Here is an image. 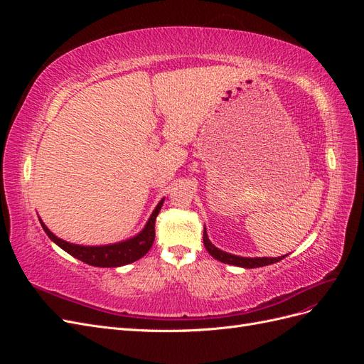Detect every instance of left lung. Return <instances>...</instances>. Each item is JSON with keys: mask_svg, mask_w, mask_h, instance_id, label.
<instances>
[{"mask_svg": "<svg viewBox=\"0 0 364 364\" xmlns=\"http://www.w3.org/2000/svg\"><path fill=\"white\" fill-rule=\"evenodd\" d=\"M203 245L206 247V250L211 253V257H214L215 259L222 261L225 264H232V266H238V267H246V269H255V267H262V266H269V264L278 262L285 257H279V258H243V257H237V255H230V253H226L223 250L217 249L211 241L208 240L206 230H203Z\"/></svg>", "mask_w": 364, "mask_h": 364, "instance_id": "obj_1", "label": "left lung"}]
</instances>
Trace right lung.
Segmentation results:
<instances>
[{"label": "right lung", "mask_w": 364, "mask_h": 364, "mask_svg": "<svg viewBox=\"0 0 364 364\" xmlns=\"http://www.w3.org/2000/svg\"><path fill=\"white\" fill-rule=\"evenodd\" d=\"M162 203L164 199L158 203L156 209L150 215L146 228L142 229L136 237L123 241V243L109 246H79L67 243V241H63L53 232H50L48 228L42 223V220H39V222L43 230L47 232V235L50 237V240H53L54 243L62 247L65 252H68L74 258L90 264V266L94 267H119L142 258L150 250V247L153 246V241H155V222L161 211Z\"/></svg>", "instance_id": "right-lung-1"}]
</instances>
